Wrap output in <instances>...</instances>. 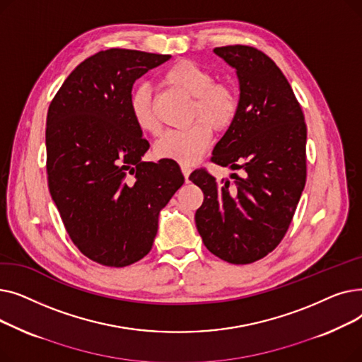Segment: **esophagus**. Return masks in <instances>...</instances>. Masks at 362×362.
<instances>
[{"mask_svg":"<svg viewBox=\"0 0 362 362\" xmlns=\"http://www.w3.org/2000/svg\"><path fill=\"white\" fill-rule=\"evenodd\" d=\"M180 168H182V173H183V176H185V180H186V182H189V175H191L192 168L189 167V165H185V164H182V165H180Z\"/></svg>","mask_w":362,"mask_h":362,"instance_id":"34e87169","label":"esophagus"}]
</instances>
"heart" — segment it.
Wrapping results in <instances>:
<instances>
[{
    "label": "heart",
    "instance_id": "heart-1",
    "mask_svg": "<svg viewBox=\"0 0 362 362\" xmlns=\"http://www.w3.org/2000/svg\"><path fill=\"white\" fill-rule=\"evenodd\" d=\"M167 83L194 97L191 127L168 130L156 142L158 158L171 160L185 165L197 163L211 142V129H229L236 119L239 101L235 89L214 82V74L191 60H180L164 73ZM129 111L135 124L145 133H158L160 123L152 103L151 86L142 83L132 90Z\"/></svg>",
    "mask_w": 362,
    "mask_h": 362
}]
</instances>
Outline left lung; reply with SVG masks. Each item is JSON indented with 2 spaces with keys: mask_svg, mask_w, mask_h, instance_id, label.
<instances>
[{
  "mask_svg": "<svg viewBox=\"0 0 362 362\" xmlns=\"http://www.w3.org/2000/svg\"><path fill=\"white\" fill-rule=\"evenodd\" d=\"M236 70L239 108L213 149V163L243 175L217 182L205 170L189 176L204 192L195 223L206 250L232 264L272 252L288 232L307 179V126L276 63L245 45L214 48Z\"/></svg>",
  "mask_w": 362,
  "mask_h": 362,
  "instance_id": "obj_1",
  "label": "left lung"
}]
</instances>
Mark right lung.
Returning <instances> with one entry per match:
<instances>
[{"mask_svg": "<svg viewBox=\"0 0 362 362\" xmlns=\"http://www.w3.org/2000/svg\"><path fill=\"white\" fill-rule=\"evenodd\" d=\"M171 55L111 48L76 67L47 116L49 194L79 251L107 267L144 258L158 216L183 185L176 161H142L149 148L133 122V83Z\"/></svg>", "mask_w": 362, "mask_h": 362, "instance_id": "obj_1", "label": "right lung"}]
</instances>
